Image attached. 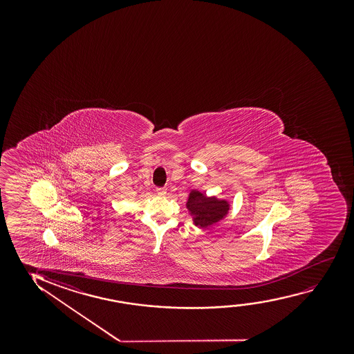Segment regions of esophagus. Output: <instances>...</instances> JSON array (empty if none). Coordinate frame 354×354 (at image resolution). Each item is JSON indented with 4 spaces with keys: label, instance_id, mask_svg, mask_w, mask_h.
Instances as JSON below:
<instances>
[{
    "label": "esophagus",
    "instance_id": "1",
    "mask_svg": "<svg viewBox=\"0 0 354 354\" xmlns=\"http://www.w3.org/2000/svg\"><path fill=\"white\" fill-rule=\"evenodd\" d=\"M156 194H158V196H165L167 189H165V187H157V189H156Z\"/></svg>",
    "mask_w": 354,
    "mask_h": 354
}]
</instances>
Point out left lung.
Wrapping results in <instances>:
<instances>
[{"label": "left lung", "instance_id": "left-lung-1", "mask_svg": "<svg viewBox=\"0 0 354 354\" xmlns=\"http://www.w3.org/2000/svg\"><path fill=\"white\" fill-rule=\"evenodd\" d=\"M186 207L194 215V223L198 227L207 228L228 213L230 204L227 201L216 197H207L199 191H191Z\"/></svg>", "mask_w": 354, "mask_h": 354}]
</instances>
